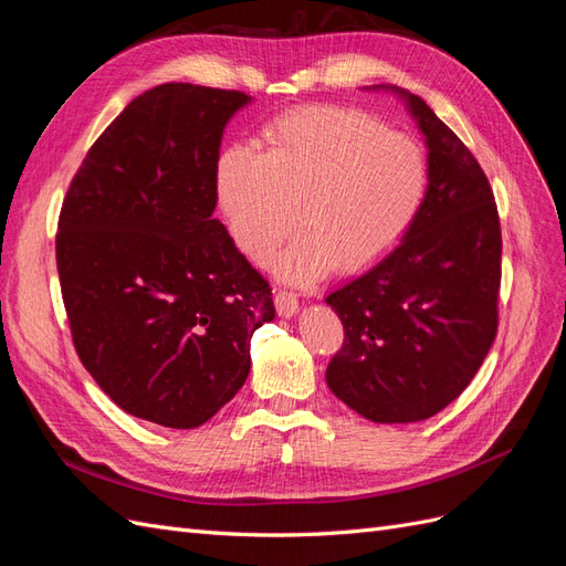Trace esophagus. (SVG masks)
Instances as JSON below:
<instances>
[{
	"label": "esophagus",
	"instance_id": "34e87169",
	"mask_svg": "<svg viewBox=\"0 0 566 566\" xmlns=\"http://www.w3.org/2000/svg\"><path fill=\"white\" fill-rule=\"evenodd\" d=\"M273 304H276V312H279V316H285V318L295 316V314H297V310H300V300H297V295L293 293V290H285V287H279L276 297H273Z\"/></svg>",
	"mask_w": 566,
	"mask_h": 566
}]
</instances>
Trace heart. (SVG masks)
<instances>
[{"label": "heart", "instance_id": "1", "mask_svg": "<svg viewBox=\"0 0 566 566\" xmlns=\"http://www.w3.org/2000/svg\"><path fill=\"white\" fill-rule=\"evenodd\" d=\"M214 196L233 241L269 262L297 221L279 269L312 283L337 264L361 271L397 250L430 196L432 165L416 136L347 106H304L264 125L260 150L231 144L214 160Z\"/></svg>", "mask_w": 566, "mask_h": 566}]
</instances>
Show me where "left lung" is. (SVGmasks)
Here are the masks:
<instances>
[{"label": "left lung", "mask_w": 566, "mask_h": 566, "mask_svg": "<svg viewBox=\"0 0 566 566\" xmlns=\"http://www.w3.org/2000/svg\"><path fill=\"white\" fill-rule=\"evenodd\" d=\"M432 184L406 241L325 297L345 328L325 380L373 422L437 416L470 385L499 333L501 219L482 165L416 94Z\"/></svg>", "instance_id": "left-lung-1"}]
</instances>
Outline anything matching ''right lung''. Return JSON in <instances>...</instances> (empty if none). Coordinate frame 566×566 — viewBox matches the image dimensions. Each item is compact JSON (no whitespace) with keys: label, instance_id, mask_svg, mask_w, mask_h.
Segmentation results:
<instances>
[{"label":"right lung","instance_id":"1","mask_svg":"<svg viewBox=\"0 0 566 566\" xmlns=\"http://www.w3.org/2000/svg\"><path fill=\"white\" fill-rule=\"evenodd\" d=\"M245 92L165 82L98 136L59 214L56 266L73 345L129 416L208 422L243 387L269 281L212 219L214 160Z\"/></svg>","mask_w":566,"mask_h":566}]
</instances>
